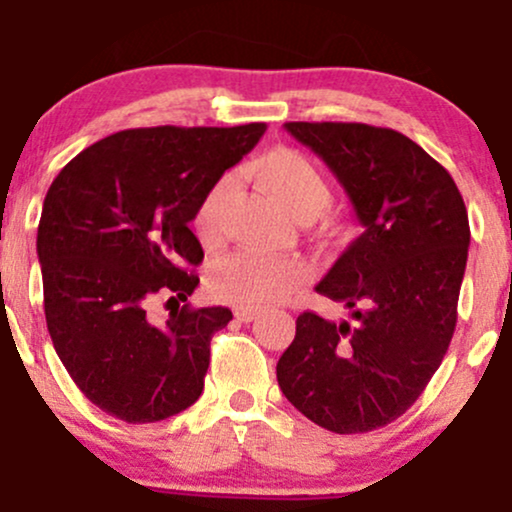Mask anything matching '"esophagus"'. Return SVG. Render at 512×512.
I'll return each mask as SVG.
<instances>
[{
	"instance_id": "esophagus-1",
	"label": "esophagus",
	"mask_w": 512,
	"mask_h": 512,
	"mask_svg": "<svg viewBox=\"0 0 512 512\" xmlns=\"http://www.w3.org/2000/svg\"><path fill=\"white\" fill-rule=\"evenodd\" d=\"M236 317L240 322H252V320H257V317H260V310H255V308H238L236 310Z\"/></svg>"
}]
</instances>
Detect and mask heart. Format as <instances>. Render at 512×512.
Masks as SVG:
<instances>
[{
  "instance_id": "b5f03b06",
  "label": "heart",
  "mask_w": 512,
  "mask_h": 512,
  "mask_svg": "<svg viewBox=\"0 0 512 512\" xmlns=\"http://www.w3.org/2000/svg\"><path fill=\"white\" fill-rule=\"evenodd\" d=\"M252 175L296 219L310 221L330 207L332 187L322 170L296 149H272L252 163ZM236 195V178L223 175L204 192L195 211V231L207 248L226 233V214ZM305 281L298 260H267L255 252H233L209 269V291L216 301L240 308H264L284 301Z\"/></svg>"
}]
</instances>
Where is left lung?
Masks as SVG:
<instances>
[{"instance_id":"left-lung-1","label":"left lung","mask_w":512,"mask_h":512,"mask_svg":"<svg viewBox=\"0 0 512 512\" xmlns=\"http://www.w3.org/2000/svg\"><path fill=\"white\" fill-rule=\"evenodd\" d=\"M284 127L337 175L363 233L315 286L354 322L298 315L276 380L313 424L375 431L419 399L448 351L467 267V209L448 170L402 132L363 122Z\"/></svg>"}]
</instances>
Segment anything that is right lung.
Wrapping results in <instances>:
<instances>
[{
    "label": "right lung",
    "mask_w": 512,
    "mask_h": 512,
    "mask_svg": "<svg viewBox=\"0 0 512 512\" xmlns=\"http://www.w3.org/2000/svg\"><path fill=\"white\" fill-rule=\"evenodd\" d=\"M264 129H125L52 180L38 223L48 332L76 387L115 419L154 424L202 395L211 337L231 310L179 303L163 326L145 313L156 297L187 301L197 289L199 199Z\"/></svg>",
    "instance_id": "1"
}]
</instances>
